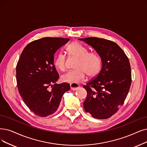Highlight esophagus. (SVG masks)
<instances>
[{"label": "esophagus", "instance_id": "esophagus-1", "mask_svg": "<svg viewBox=\"0 0 147 147\" xmlns=\"http://www.w3.org/2000/svg\"><path fill=\"white\" fill-rule=\"evenodd\" d=\"M70 89L72 90H77L78 88L80 87V86L77 83H74V84H70Z\"/></svg>", "mask_w": 147, "mask_h": 147}]
</instances>
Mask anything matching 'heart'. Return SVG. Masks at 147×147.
I'll list each match as a JSON object with an SVG mask.
<instances>
[{"label":"heart","mask_w":147,"mask_h":147,"mask_svg":"<svg viewBox=\"0 0 147 147\" xmlns=\"http://www.w3.org/2000/svg\"><path fill=\"white\" fill-rule=\"evenodd\" d=\"M66 51L70 56L78 58V60L75 65L77 69L70 70L61 76V80L64 83L77 84L86 79V74L89 77H93L100 71L102 60L96 52H88L85 46L76 42L67 45ZM54 64L57 69L65 70L66 56L62 53L58 54Z\"/></svg>","instance_id":"obj_1"}]
</instances>
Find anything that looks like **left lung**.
Listing matches in <instances>:
<instances>
[{
    "label": "left lung",
    "mask_w": 147,
    "mask_h": 147,
    "mask_svg": "<svg viewBox=\"0 0 147 147\" xmlns=\"http://www.w3.org/2000/svg\"><path fill=\"white\" fill-rule=\"evenodd\" d=\"M95 49L102 60V68L95 78L83 86L87 113L96 119H107L124 104L131 83V72L125 52L112 41L97 37L80 38Z\"/></svg>",
    "instance_id": "left-lung-1"
}]
</instances>
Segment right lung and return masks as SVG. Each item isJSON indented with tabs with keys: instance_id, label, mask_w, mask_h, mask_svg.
<instances>
[{
	"instance_id": "right-lung-1",
	"label": "right lung",
	"mask_w": 147,
	"mask_h": 147,
	"mask_svg": "<svg viewBox=\"0 0 147 147\" xmlns=\"http://www.w3.org/2000/svg\"><path fill=\"white\" fill-rule=\"evenodd\" d=\"M69 38L45 37L29 43L16 66V80L23 101L31 111L46 117L57 110L68 83L57 84L59 75L54 64L55 52ZM52 89H50V87Z\"/></svg>"
}]
</instances>
